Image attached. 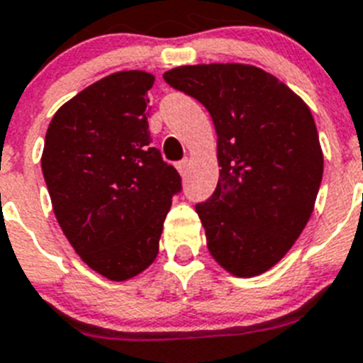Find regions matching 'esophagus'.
I'll list each match as a JSON object with an SVG mask.
<instances>
[{"label": "esophagus", "instance_id": "esophagus-1", "mask_svg": "<svg viewBox=\"0 0 363 363\" xmlns=\"http://www.w3.org/2000/svg\"><path fill=\"white\" fill-rule=\"evenodd\" d=\"M177 169H179V173H181L182 177H184L186 172H188V159H184V160H181V162H177Z\"/></svg>", "mask_w": 363, "mask_h": 363}]
</instances>
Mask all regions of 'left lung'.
Instances as JSON below:
<instances>
[{"label":"left lung","mask_w":363,"mask_h":363,"mask_svg":"<svg viewBox=\"0 0 363 363\" xmlns=\"http://www.w3.org/2000/svg\"><path fill=\"white\" fill-rule=\"evenodd\" d=\"M203 104L217 133L219 182L195 204L213 259L239 277L272 269L313 213L323 175L307 104L254 65H186L164 72Z\"/></svg>","instance_id":"8db88e82"}]
</instances>
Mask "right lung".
<instances>
[{"label": "right lung", "instance_id": "obj_1", "mask_svg": "<svg viewBox=\"0 0 363 363\" xmlns=\"http://www.w3.org/2000/svg\"><path fill=\"white\" fill-rule=\"evenodd\" d=\"M153 74H109L60 107L42 172L65 238L94 272L124 281L147 269L181 175L151 146Z\"/></svg>", "mask_w": 363, "mask_h": 363}]
</instances>
